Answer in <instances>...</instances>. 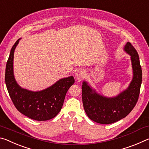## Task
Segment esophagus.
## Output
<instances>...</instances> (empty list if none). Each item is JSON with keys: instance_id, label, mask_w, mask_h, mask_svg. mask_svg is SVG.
<instances>
[{"instance_id": "esophagus-1", "label": "esophagus", "mask_w": 149, "mask_h": 149, "mask_svg": "<svg viewBox=\"0 0 149 149\" xmlns=\"http://www.w3.org/2000/svg\"><path fill=\"white\" fill-rule=\"evenodd\" d=\"M85 76H86V72H85V70L83 69H80L79 70H78L76 72V74H75V78H76L77 80H79L83 79Z\"/></svg>"}]
</instances>
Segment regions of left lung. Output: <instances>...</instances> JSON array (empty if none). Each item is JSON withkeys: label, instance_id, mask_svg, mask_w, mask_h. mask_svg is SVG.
<instances>
[{"label": "left lung", "instance_id": "obj_1", "mask_svg": "<svg viewBox=\"0 0 149 149\" xmlns=\"http://www.w3.org/2000/svg\"><path fill=\"white\" fill-rule=\"evenodd\" d=\"M124 50L131 56L133 77L127 88L113 97L97 94L88 82L82 86V103L88 117L101 124H111L128 115L138 101L142 82V70L138 53L131 43L127 42Z\"/></svg>", "mask_w": 149, "mask_h": 149}]
</instances>
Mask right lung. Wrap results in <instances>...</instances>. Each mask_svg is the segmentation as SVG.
<instances>
[{"mask_svg":"<svg viewBox=\"0 0 149 149\" xmlns=\"http://www.w3.org/2000/svg\"><path fill=\"white\" fill-rule=\"evenodd\" d=\"M20 39L11 49L7 61L5 82L10 97L18 110L28 118L37 121H47L57 115L62 108L68 90L74 83L73 77L58 80L43 91L33 92L21 88L14 76V53Z\"/></svg>","mask_w":149,"mask_h":149,"instance_id":"obj_1","label":"right lung"}]
</instances>
